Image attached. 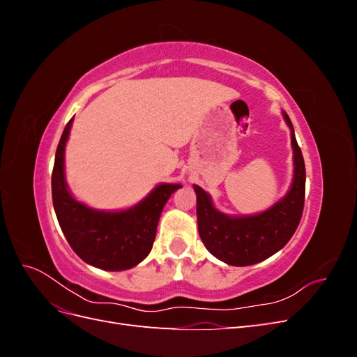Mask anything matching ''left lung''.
<instances>
[{"label":"left lung","instance_id":"left-lung-1","mask_svg":"<svg viewBox=\"0 0 357 357\" xmlns=\"http://www.w3.org/2000/svg\"><path fill=\"white\" fill-rule=\"evenodd\" d=\"M283 116L291 129L295 177L287 195L274 207L248 218H229L213 207L207 192L193 186L201 240L213 256L228 265L247 266L265 261L289 243L301 222L305 202V164L290 119L286 113Z\"/></svg>","mask_w":357,"mask_h":357}]
</instances>
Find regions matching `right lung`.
<instances>
[{
    "instance_id": "1",
    "label": "right lung",
    "mask_w": 357,
    "mask_h": 357,
    "mask_svg": "<svg viewBox=\"0 0 357 357\" xmlns=\"http://www.w3.org/2000/svg\"><path fill=\"white\" fill-rule=\"evenodd\" d=\"M73 119L63 128L52 171V199L68 244L86 264L105 271H123L150 253L162 208L180 185L164 183L134 208L117 213L96 211L75 201L63 176V152Z\"/></svg>"
}]
</instances>
